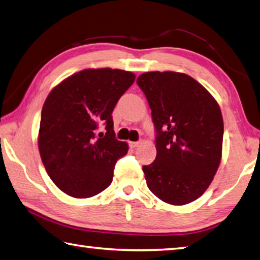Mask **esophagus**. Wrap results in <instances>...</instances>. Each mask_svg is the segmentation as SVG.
<instances>
[{
  "label": "esophagus",
  "instance_id": "1",
  "mask_svg": "<svg viewBox=\"0 0 260 260\" xmlns=\"http://www.w3.org/2000/svg\"><path fill=\"white\" fill-rule=\"evenodd\" d=\"M140 145V142H129V146L131 148H136V146H139Z\"/></svg>",
  "mask_w": 260,
  "mask_h": 260
}]
</instances>
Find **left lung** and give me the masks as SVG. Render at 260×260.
Here are the masks:
<instances>
[{"label": "left lung", "instance_id": "8db88e82", "mask_svg": "<svg viewBox=\"0 0 260 260\" xmlns=\"http://www.w3.org/2000/svg\"><path fill=\"white\" fill-rule=\"evenodd\" d=\"M136 83L157 131V157L143 166L148 187L166 204H190L204 194L219 167L224 134L219 105L183 73L148 72Z\"/></svg>", "mask_w": 260, "mask_h": 260}]
</instances>
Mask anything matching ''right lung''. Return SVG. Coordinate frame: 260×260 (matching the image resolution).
<instances>
[{"label":"right lung","instance_id":"obj_1","mask_svg":"<svg viewBox=\"0 0 260 260\" xmlns=\"http://www.w3.org/2000/svg\"><path fill=\"white\" fill-rule=\"evenodd\" d=\"M135 81L121 69L88 68L52 88L42 109L39 150L50 178L77 199L96 196L110 185L117 160L128 144L115 138L111 114ZM107 132L96 135L97 125Z\"/></svg>","mask_w":260,"mask_h":260}]
</instances>
